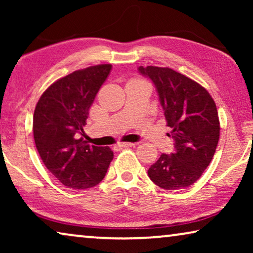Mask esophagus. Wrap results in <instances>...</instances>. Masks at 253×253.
Masks as SVG:
<instances>
[{
    "instance_id": "esophagus-1",
    "label": "esophagus",
    "mask_w": 253,
    "mask_h": 253,
    "mask_svg": "<svg viewBox=\"0 0 253 253\" xmlns=\"http://www.w3.org/2000/svg\"><path fill=\"white\" fill-rule=\"evenodd\" d=\"M134 145H136L134 143H117L116 146L122 148V147H132Z\"/></svg>"
}]
</instances>
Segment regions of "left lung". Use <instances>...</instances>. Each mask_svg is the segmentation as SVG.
Here are the masks:
<instances>
[{
    "label": "left lung",
    "instance_id": "obj_1",
    "mask_svg": "<svg viewBox=\"0 0 253 253\" xmlns=\"http://www.w3.org/2000/svg\"><path fill=\"white\" fill-rule=\"evenodd\" d=\"M138 71L154 84L174 139V152L162 153L148 177L165 190L188 188L209 167L219 143L215 102L202 85L172 69L150 65Z\"/></svg>",
    "mask_w": 253,
    "mask_h": 253
}]
</instances>
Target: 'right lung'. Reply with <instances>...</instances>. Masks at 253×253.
<instances>
[{
    "mask_svg": "<svg viewBox=\"0 0 253 253\" xmlns=\"http://www.w3.org/2000/svg\"><path fill=\"white\" fill-rule=\"evenodd\" d=\"M110 70V64H100L72 72L51 84L37 103L33 115L37 150L48 170L68 188L99 184L114 158L109 147L89 145L77 136Z\"/></svg>",
    "mask_w": 253,
    "mask_h": 253,
    "instance_id": "obj_1",
    "label": "right lung"
}]
</instances>
